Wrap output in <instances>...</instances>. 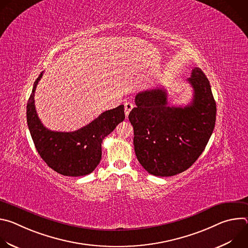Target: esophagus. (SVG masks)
<instances>
[{
  "label": "esophagus",
  "mask_w": 248,
  "mask_h": 248,
  "mask_svg": "<svg viewBox=\"0 0 248 248\" xmlns=\"http://www.w3.org/2000/svg\"><path fill=\"white\" fill-rule=\"evenodd\" d=\"M133 107H134V105L131 102H126L124 104V113H125V117L126 118L128 117V115H129L130 111L133 109Z\"/></svg>",
  "instance_id": "1"
}]
</instances>
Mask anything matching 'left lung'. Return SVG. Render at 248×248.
<instances>
[{"instance_id": "left-lung-1", "label": "left lung", "mask_w": 248, "mask_h": 248, "mask_svg": "<svg viewBox=\"0 0 248 248\" xmlns=\"http://www.w3.org/2000/svg\"><path fill=\"white\" fill-rule=\"evenodd\" d=\"M193 99L185 107L168 106L167 91H141L128 119L133 126L137 160L149 173L170 176L185 171L204 151L216 122V102L199 67L187 78Z\"/></svg>"}]
</instances>
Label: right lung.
Listing matches in <instances>:
<instances>
[{"label":"right lung","instance_id":"obj_1","mask_svg":"<svg viewBox=\"0 0 248 248\" xmlns=\"http://www.w3.org/2000/svg\"><path fill=\"white\" fill-rule=\"evenodd\" d=\"M43 76L35 80L26 107L28 128L36 150L55 171L67 176H81L92 172L101 161L102 141L125 116L124 105L102 113L87 125L70 132L46 128L37 116L34 93Z\"/></svg>","mask_w":248,"mask_h":248}]
</instances>
